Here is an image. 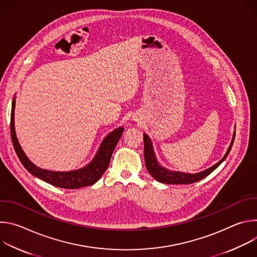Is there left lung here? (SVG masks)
<instances>
[{"label": "left lung", "mask_w": 257, "mask_h": 257, "mask_svg": "<svg viewBox=\"0 0 257 257\" xmlns=\"http://www.w3.org/2000/svg\"><path fill=\"white\" fill-rule=\"evenodd\" d=\"M235 133L236 131H234L233 134V138L231 141V144L229 146V149L226 153V155L224 156V158L217 162L215 165H213L212 167L201 171L199 173L196 174H189V173H183V172H178V171H171L168 170L164 167H162L160 165V163L157 160L155 151H154V146H153V142L151 140V138L149 137L148 134H143V139H144V160H145V167L148 169L149 173L159 182L161 183H166V184H191V183H195L201 179H203L204 177L208 176L211 172H213L219 165H221L226 158L228 157L232 145L235 139Z\"/></svg>", "instance_id": "8db88e82"}]
</instances>
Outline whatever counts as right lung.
<instances>
[{
    "mask_svg": "<svg viewBox=\"0 0 257 257\" xmlns=\"http://www.w3.org/2000/svg\"><path fill=\"white\" fill-rule=\"evenodd\" d=\"M14 111H15V97L13 98V101H12L10 126H11L12 142L21 164L34 177H38L56 187L65 188V189H77V188L93 185L95 182H97L98 179L102 176V174L107 169L109 162H111L113 152L124 131L123 127H119L113 130L111 133H108L104 137V139L101 141L92 161L85 167L78 170H73L68 172H55V171L42 169L38 166H35L27 158V156L21 149L16 136L15 124H14Z\"/></svg>",
    "mask_w": 257,
    "mask_h": 257,
    "instance_id": "1",
    "label": "right lung"
}]
</instances>
